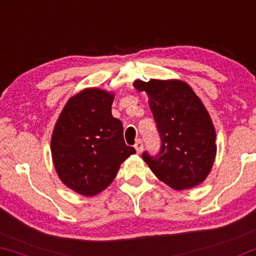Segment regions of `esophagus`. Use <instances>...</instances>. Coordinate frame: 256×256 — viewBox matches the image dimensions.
I'll return each mask as SVG.
<instances>
[{"instance_id": "esophagus-1", "label": "esophagus", "mask_w": 256, "mask_h": 256, "mask_svg": "<svg viewBox=\"0 0 256 256\" xmlns=\"http://www.w3.org/2000/svg\"><path fill=\"white\" fill-rule=\"evenodd\" d=\"M143 148H144L143 140H142V139H138V140L136 142V144H134V148H136V151H137V154H142V151H143Z\"/></svg>"}]
</instances>
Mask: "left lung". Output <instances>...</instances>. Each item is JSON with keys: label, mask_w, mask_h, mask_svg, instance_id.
<instances>
[{"label": "left lung", "mask_w": 256, "mask_h": 256, "mask_svg": "<svg viewBox=\"0 0 256 256\" xmlns=\"http://www.w3.org/2000/svg\"><path fill=\"white\" fill-rule=\"evenodd\" d=\"M134 87L150 96L160 136L157 154L142 157L162 182L174 190L198 186L212 170L216 154L215 128L192 87L180 80H137Z\"/></svg>", "instance_id": "8db88e82"}]
</instances>
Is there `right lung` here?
Here are the masks:
<instances>
[{
    "instance_id": "obj_1",
    "label": "right lung",
    "mask_w": 256,
    "mask_h": 256,
    "mask_svg": "<svg viewBox=\"0 0 256 256\" xmlns=\"http://www.w3.org/2000/svg\"><path fill=\"white\" fill-rule=\"evenodd\" d=\"M113 96L87 88L67 102L52 136V156L60 180L93 196L106 189L134 148L125 144L122 124L113 118Z\"/></svg>"
}]
</instances>
